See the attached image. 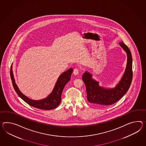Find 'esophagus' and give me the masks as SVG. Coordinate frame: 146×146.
I'll use <instances>...</instances> for the list:
<instances>
[{
  "instance_id": "obj_1",
  "label": "esophagus",
  "mask_w": 146,
  "mask_h": 146,
  "mask_svg": "<svg viewBox=\"0 0 146 146\" xmlns=\"http://www.w3.org/2000/svg\"><path fill=\"white\" fill-rule=\"evenodd\" d=\"M78 73H79V70H78V68H75L74 71H73V74L75 75H78Z\"/></svg>"
}]
</instances>
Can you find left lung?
<instances>
[{"label": "left lung", "instance_id": "obj_1", "mask_svg": "<svg viewBox=\"0 0 146 146\" xmlns=\"http://www.w3.org/2000/svg\"><path fill=\"white\" fill-rule=\"evenodd\" d=\"M119 45L127 53V63L122 78L115 88L107 89L100 86L99 82L93 79L92 74L88 72L82 75L83 81L86 85L87 99L90 103L98 106L112 105L120 99L129 89L133 75L131 53L123 42H120Z\"/></svg>", "mask_w": 146, "mask_h": 146}]
</instances>
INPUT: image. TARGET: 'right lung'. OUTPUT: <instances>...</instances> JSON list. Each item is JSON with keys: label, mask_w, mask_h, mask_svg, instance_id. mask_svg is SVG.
<instances>
[{"label": "right lung", "mask_w": 146, "mask_h": 146, "mask_svg": "<svg viewBox=\"0 0 146 146\" xmlns=\"http://www.w3.org/2000/svg\"><path fill=\"white\" fill-rule=\"evenodd\" d=\"M73 70V69L71 68L60 75L57 79V82L52 93L45 99L40 100H33L29 99L28 97L25 96L20 91L17 84L15 83L12 70V65H11V77L15 90L21 99L32 107L39 109L50 110L56 108L60 104L63 90L66 84L70 80Z\"/></svg>", "instance_id": "add662e5"}]
</instances>
